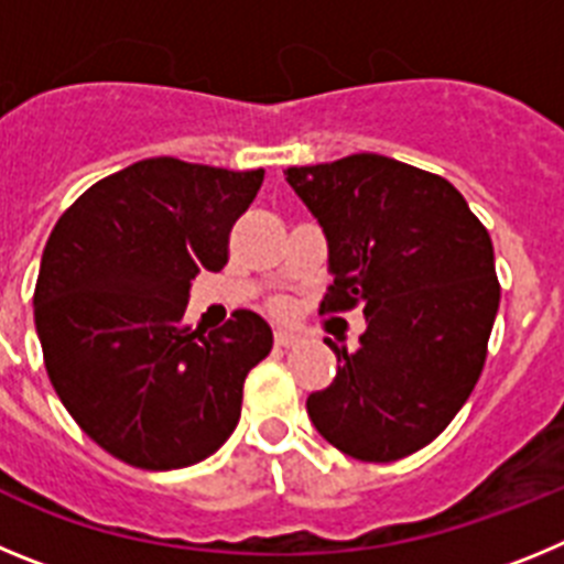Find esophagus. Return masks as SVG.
I'll use <instances>...</instances> for the list:
<instances>
[{
	"label": "esophagus",
	"instance_id": "1",
	"mask_svg": "<svg viewBox=\"0 0 564 564\" xmlns=\"http://www.w3.org/2000/svg\"><path fill=\"white\" fill-rule=\"evenodd\" d=\"M273 341H276V347H296V341L299 338L293 336V333H288V330H276V336H273Z\"/></svg>",
	"mask_w": 564,
	"mask_h": 564
}]
</instances>
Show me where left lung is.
Wrapping results in <instances>:
<instances>
[{"label": "left lung", "mask_w": 564, "mask_h": 564, "mask_svg": "<svg viewBox=\"0 0 564 564\" xmlns=\"http://www.w3.org/2000/svg\"><path fill=\"white\" fill-rule=\"evenodd\" d=\"M285 181L327 237L322 311L364 307L356 350L307 395L318 435L364 463L423 449L460 412L500 307L491 237L441 174L383 154L291 166Z\"/></svg>", "instance_id": "8db88e82"}]
</instances>
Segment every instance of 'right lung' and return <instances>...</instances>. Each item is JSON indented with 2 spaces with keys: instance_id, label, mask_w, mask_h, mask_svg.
Returning a JSON list of instances; mask_svg holds the SVG:
<instances>
[{
  "instance_id": "add662e5",
  "label": "right lung",
  "mask_w": 564,
  "mask_h": 564,
  "mask_svg": "<svg viewBox=\"0 0 564 564\" xmlns=\"http://www.w3.org/2000/svg\"><path fill=\"white\" fill-rule=\"evenodd\" d=\"M262 177L149 158L89 186L50 234L33 293L44 367L78 426L129 466L214 455L237 426L246 376L271 352V327L251 311L214 333L183 318L192 279L228 262Z\"/></svg>"
}]
</instances>
